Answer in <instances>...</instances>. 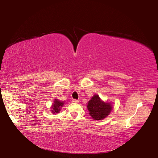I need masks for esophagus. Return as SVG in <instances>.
I'll return each mask as SVG.
<instances>
[{
    "label": "esophagus",
    "instance_id": "esophagus-1",
    "mask_svg": "<svg viewBox=\"0 0 158 158\" xmlns=\"http://www.w3.org/2000/svg\"><path fill=\"white\" fill-rule=\"evenodd\" d=\"M72 102L75 103H79V100H78V99H74L72 100Z\"/></svg>",
    "mask_w": 158,
    "mask_h": 158
}]
</instances>
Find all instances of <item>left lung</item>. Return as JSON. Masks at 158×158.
<instances>
[{"label": "left lung", "mask_w": 158, "mask_h": 158, "mask_svg": "<svg viewBox=\"0 0 158 158\" xmlns=\"http://www.w3.org/2000/svg\"><path fill=\"white\" fill-rule=\"evenodd\" d=\"M87 107L92 118L99 121L109 115L112 110V105L111 103L104 102L98 95L95 94L88 102Z\"/></svg>", "instance_id": "8db88e82"}]
</instances>
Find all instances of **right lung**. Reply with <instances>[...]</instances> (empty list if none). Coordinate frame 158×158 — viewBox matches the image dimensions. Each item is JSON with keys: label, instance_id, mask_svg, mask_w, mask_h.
Here are the masks:
<instances>
[{"label": "right lung", "instance_id": "obj_1", "mask_svg": "<svg viewBox=\"0 0 158 158\" xmlns=\"http://www.w3.org/2000/svg\"><path fill=\"white\" fill-rule=\"evenodd\" d=\"M64 102H61L59 101L58 99H55L54 100V103L52 104V106L51 107V111L52 113L53 114H56L59 113V111H60L61 107L64 106Z\"/></svg>", "mask_w": 158, "mask_h": 158}]
</instances>
